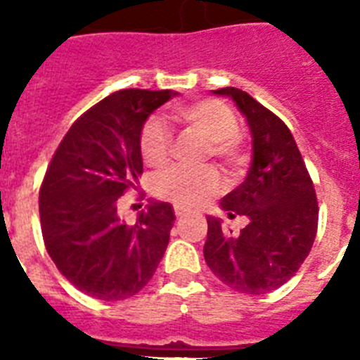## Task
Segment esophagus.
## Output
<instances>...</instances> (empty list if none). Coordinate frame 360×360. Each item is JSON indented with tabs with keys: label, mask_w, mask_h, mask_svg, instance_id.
I'll list each match as a JSON object with an SVG mask.
<instances>
[{
	"label": "esophagus",
	"mask_w": 360,
	"mask_h": 360,
	"mask_svg": "<svg viewBox=\"0 0 360 360\" xmlns=\"http://www.w3.org/2000/svg\"><path fill=\"white\" fill-rule=\"evenodd\" d=\"M187 214V211L186 209H182V207H178V205H174V216H176V218H184V216Z\"/></svg>",
	"instance_id": "1"
}]
</instances>
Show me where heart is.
<instances>
[{
  "label": "heart",
  "mask_w": 360,
  "mask_h": 360,
  "mask_svg": "<svg viewBox=\"0 0 360 360\" xmlns=\"http://www.w3.org/2000/svg\"><path fill=\"white\" fill-rule=\"evenodd\" d=\"M173 115L184 128L205 141L203 162L214 158L225 174L234 176L241 171L247 155L236 113L216 98L178 106ZM142 160L151 169H162L173 155V135L158 120H149L141 133ZM219 173L214 167L173 169L162 174L155 184V195L182 209H196L212 198L219 189Z\"/></svg>",
  "instance_id": "obj_1"
}]
</instances>
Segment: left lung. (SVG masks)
<instances>
[{
	"label": "left lung",
	"mask_w": 360,
	"mask_h": 360,
	"mask_svg": "<svg viewBox=\"0 0 360 360\" xmlns=\"http://www.w3.org/2000/svg\"><path fill=\"white\" fill-rule=\"evenodd\" d=\"M241 110L252 131V164L245 182L221 200L229 218L247 216L238 234L207 218L203 257L232 290L259 295L288 281L310 254L319 205L310 173L287 124L247 91L219 88Z\"/></svg>",
	"instance_id": "1"
}]
</instances>
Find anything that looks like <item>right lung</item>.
<instances>
[{"instance_id": "add662e5", "label": "right lung", "mask_w": 360, "mask_h": 360, "mask_svg": "<svg viewBox=\"0 0 360 360\" xmlns=\"http://www.w3.org/2000/svg\"><path fill=\"white\" fill-rule=\"evenodd\" d=\"M169 90H120L86 110L53 153L39 187L46 252L84 294L120 301L153 278L174 224L169 203H151L135 225L117 216L142 173L141 133Z\"/></svg>"}]
</instances>
